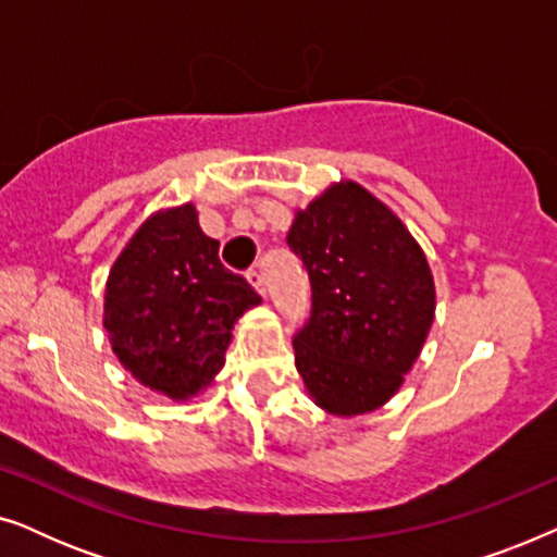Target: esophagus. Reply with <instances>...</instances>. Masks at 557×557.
Here are the masks:
<instances>
[{
    "mask_svg": "<svg viewBox=\"0 0 557 557\" xmlns=\"http://www.w3.org/2000/svg\"><path fill=\"white\" fill-rule=\"evenodd\" d=\"M248 281L256 286L258 294H265V273L261 265H256V269L248 271Z\"/></svg>",
    "mask_w": 557,
    "mask_h": 557,
    "instance_id": "obj_1",
    "label": "esophagus"
}]
</instances>
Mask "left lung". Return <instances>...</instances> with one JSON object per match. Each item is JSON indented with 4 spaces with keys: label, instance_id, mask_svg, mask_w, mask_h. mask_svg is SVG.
<instances>
[{
    "label": "left lung",
    "instance_id": "left-lung-1",
    "mask_svg": "<svg viewBox=\"0 0 557 557\" xmlns=\"http://www.w3.org/2000/svg\"><path fill=\"white\" fill-rule=\"evenodd\" d=\"M286 243L311 286L309 319L294 334L296 370L317 406L370 413L403 385L431 330L429 261L406 225L355 182L296 212Z\"/></svg>",
    "mask_w": 557,
    "mask_h": 557
}]
</instances>
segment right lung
Listing matches in <instances>:
<instances>
[{"mask_svg":"<svg viewBox=\"0 0 557 557\" xmlns=\"http://www.w3.org/2000/svg\"><path fill=\"white\" fill-rule=\"evenodd\" d=\"M193 205L157 212L113 263L103 326L139 383L189 398L223 368L231 330L261 296L218 256Z\"/></svg>","mask_w":557,"mask_h":557,"instance_id":"obj_1","label":"right lung"}]
</instances>
